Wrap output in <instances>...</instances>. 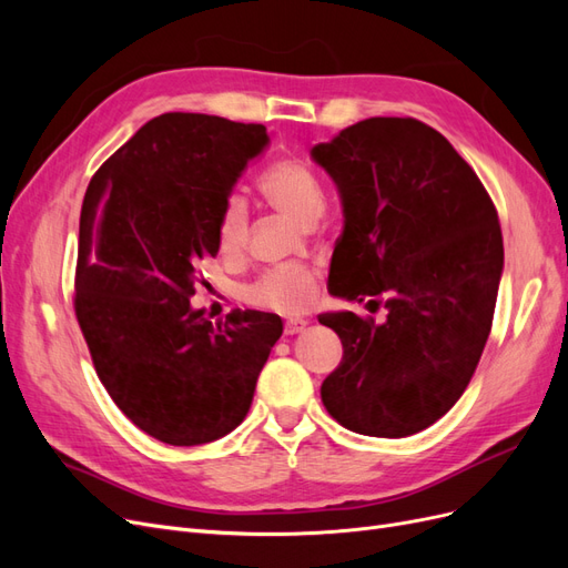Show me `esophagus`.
<instances>
[{
    "instance_id": "esophagus-1",
    "label": "esophagus",
    "mask_w": 568,
    "mask_h": 568,
    "mask_svg": "<svg viewBox=\"0 0 568 568\" xmlns=\"http://www.w3.org/2000/svg\"><path fill=\"white\" fill-rule=\"evenodd\" d=\"M305 326H307L305 320H286V322H284V334H286V336H294V334L303 332Z\"/></svg>"
}]
</instances>
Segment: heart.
Segmentation results:
<instances>
[{"instance_id": "obj_1", "label": "heart", "mask_w": 568, "mask_h": 568, "mask_svg": "<svg viewBox=\"0 0 568 568\" xmlns=\"http://www.w3.org/2000/svg\"><path fill=\"white\" fill-rule=\"evenodd\" d=\"M257 189L263 196L303 225H311L324 211V189L313 168L298 159H280L270 163ZM217 246L222 253H239L248 239V205L242 194H230L222 203L215 222ZM320 270L315 265H286L263 272L244 288L251 305L282 315H301L315 301Z\"/></svg>"}]
</instances>
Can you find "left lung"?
<instances>
[{
  "label": "left lung",
  "mask_w": 568,
  "mask_h": 568,
  "mask_svg": "<svg viewBox=\"0 0 568 568\" xmlns=\"http://www.w3.org/2000/svg\"><path fill=\"white\" fill-rule=\"evenodd\" d=\"M343 199L332 294L386 317L326 313L343 357L322 384L326 412L355 434L405 438L467 390L503 274L495 203L453 144L417 118H367L313 149Z\"/></svg>",
  "instance_id": "8db88e82"
}]
</instances>
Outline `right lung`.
<instances>
[{
	"label": "right lung",
	"mask_w": 568,
	"mask_h": 568,
	"mask_svg": "<svg viewBox=\"0 0 568 568\" xmlns=\"http://www.w3.org/2000/svg\"><path fill=\"white\" fill-rule=\"evenodd\" d=\"M265 125L163 113L90 180L80 211L73 307L99 382L120 412L168 445L217 440L244 422L282 336L270 313L213 324L192 311L199 263Z\"/></svg>",
	"instance_id": "1"
}]
</instances>
